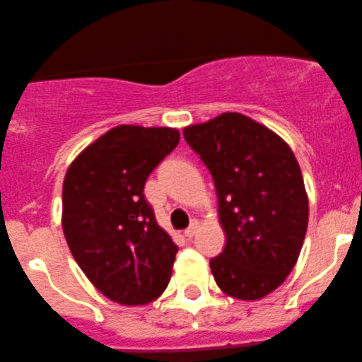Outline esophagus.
I'll return each instance as SVG.
<instances>
[{"label": "esophagus", "instance_id": "34e87169", "mask_svg": "<svg viewBox=\"0 0 362 362\" xmlns=\"http://www.w3.org/2000/svg\"><path fill=\"white\" fill-rule=\"evenodd\" d=\"M198 227H200V223H198V221H192L191 225H189V227L185 228V232H184L185 238H192V235H194V234H197V232H198Z\"/></svg>", "mask_w": 362, "mask_h": 362}]
</instances>
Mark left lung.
Masks as SVG:
<instances>
[{"instance_id": "left-lung-1", "label": "left lung", "mask_w": 362, "mask_h": 362, "mask_svg": "<svg viewBox=\"0 0 362 362\" xmlns=\"http://www.w3.org/2000/svg\"><path fill=\"white\" fill-rule=\"evenodd\" d=\"M189 146L214 178L227 245L211 259L225 295L261 300L298 261L309 221V198L288 143L239 112H223L184 128Z\"/></svg>"}]
</instances>
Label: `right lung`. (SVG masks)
Returning a JSON list of instances; mask_svg holds the SVG:
<instances>
[{"label": "right lung", "instance_id": "obj_1", "mask_svg": "<svg viewBox=\"0 0 362 362\" xmlns=\"http://www.w3.org/2000/svg\"><path fill=\"white\" fill-rule=\"evenodd\" d=\"M180 132L119 124L67 168L62 228L76 264L94 288L121 305H144L168 288L178 246L158 227L144 184Z\"/></svg>", "mask_w": 362, "mask_h": 362}]
</instances>
